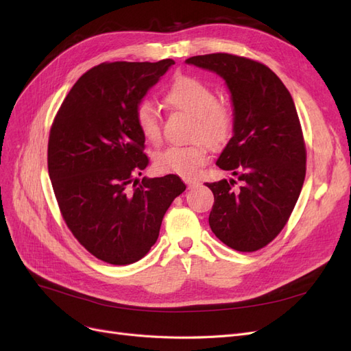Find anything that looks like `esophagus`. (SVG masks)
I'll use <instances>...</instances> for the list:
<instances>
[{"label":"esophagus","mask_w":351,"mask_h":351,"mask_svg":"<svg viewBox=\"0 0 351 351\" xmlns=\"http://www.w3.org/2000/svg\"><path fill=\"white\" fill-rule=\"evenodd\" d=\"M184 183L187 184L189 189H190V187H196V186L200 184L199 180H193V178H184Z\"/></svg>","instance_id":"34e87169"}]
</instances>
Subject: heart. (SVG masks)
<instances>
[{"label": "heart", "instance_id": "1", "mask_svg": "<svg viewBox=\"0 0 351 351\" xmlns=\"http://www.w3.org/2000/svg\"><path fill=\"white\" fill-rule=\"evenodd\" d=\"M165 102L171 108L193 117L192 141L202 139L210 147H221L230 139L232 115L226 105L217 104V95L206 83L195 77H178L167 90ZM136 124L146 142L155 145L161 141V124L152 104L142 102L137 107ZM204 144L195 142L187 146H168L155 155L154 167L161 174L193 177L206 161Z\"/></svg>", "mask_w": 351, "mask_h": 351}]
</instances>
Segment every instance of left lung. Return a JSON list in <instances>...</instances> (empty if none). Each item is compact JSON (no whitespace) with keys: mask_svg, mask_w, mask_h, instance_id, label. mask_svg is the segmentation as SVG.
I'll list each match as a JSON object with an SVG mask.
<instances>
[{"mask_svg":"<svg viewBox=\"0 0 351 351\" xmlns=\"http://www.w3.org/2000/svg\"><path fill=\"white\" fill-rule=\"evenodd\" d=\"M187 64L217 73L232 104V136L217 165L234 180L205 183L214 193L212 232L237 252H254L289 221L306 176L303 133L290 92L267 66L231 54L196 56Z\"/></svg>","mask_w":351,"mask_h":351,"instance_id":"1","label":"left lung"}]
</instances>
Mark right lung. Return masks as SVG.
<instances>
[{
  "label": "right lung",
  "mask_w": 351,
  "mask_h": 351,
  "mask_svg": "<svg viewBox=\"0 0 351 351\" xmlns=\"http://www.w3.org/2000/svg\"><path fill=\"white\" fill-rule=\"evenodd\" d=\"M173 60L104 62L74 83L52 123L48 171L67 227L84 249L111 265L142 259L173 200L176 174L142 176L149 159L136 110Z\"/></svg>",
  "instance_id": "add662e5"
}]
</instances>
